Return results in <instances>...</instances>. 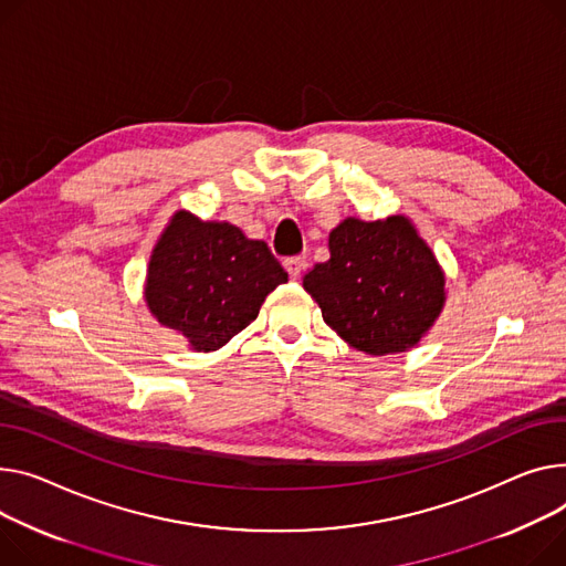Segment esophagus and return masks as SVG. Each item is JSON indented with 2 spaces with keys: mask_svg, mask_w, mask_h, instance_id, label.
<instances>
[{
  "mask_svg": "<svg viewBox=\"0 0 566 566\" xmlns=\"http://www.w3.org/2000/svg\"><path fill=\"white\" fill-rule=\"evenodd\" d=\"M284 269H286L289 277H291L293 282H297L300 277H303V273H305V269H307V261H305L303 256H291V259L284 261Z\"/></svg>",
  "mask_w": 566,
  "mask_h": 566,
  "instance_id": "obj_1",
  "label": "esophagus"
}]
</instances>
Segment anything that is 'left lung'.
Instances as JSON below:
<instances>
[{
	"mask_svg": "<svg viewBox=\"0 0 566 566\" xmlns=\"http://www.w3.org/2000/svg\"><path fill=\"white\" fill-rule=\"evenodd\" d=\"M329 259L305 275L323 321L353 348L382 357L419 346L446 305V273L417 224L344 218Z\"/></svg>",
	"mask_w": 566,
	"mask_h": 566,
	"instance_id": "8db88e82",
	"label": "left lung"
}]
</instances>
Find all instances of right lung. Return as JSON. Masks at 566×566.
<instances>
[{"label":"right lung","mask_w":566,"mask_h":566,"mask_svg":"<svg viewBox=\"0 0 566 566\" xmlns=\"http://www.w3.org/2000/svg\"><path fill=\"white\" fill-rule=\"evenodd\" d=\"M289 275L269 245L228 220L175 211L149 254L145 305L188 348H222L256 316L266 295Z\"/></svg>","instance_id":"1"}]
</instances>
